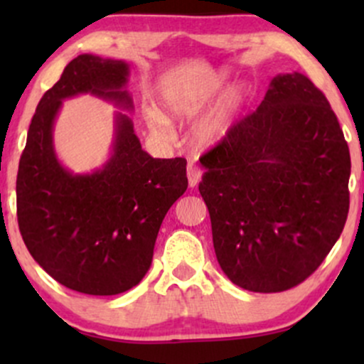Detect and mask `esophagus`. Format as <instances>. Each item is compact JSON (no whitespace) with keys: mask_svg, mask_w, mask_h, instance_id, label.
I'll use <instances>...</instances> for the list:
<instances>
[{"mask_svg":"<svg viewBox=\"0 0 364 364\" xmlns=\"http://www.w3.org/2000/svg\"><path fill=\"white\" fill-rule=\"evenodd\" d=\"M186 174H188V185H190V188H195L198 185L200 178H202V171L196 168L195 164H188Z\"/></svg>","mask_w":364,"mask_h":364,"instance_id":"34e87169","label":"esophagus"}]
</instances>
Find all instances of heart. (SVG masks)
Instances as JSON below:
<instances>
[{
  "mask_svg": "<svg viewBox=\"0 0 364 364\" xmlns=\"http://www.w3.org/2000/svg\"><path fill=\"white\" fill-rule=\"evenodd\" d=\"M229 80L228 70H214L202 75H188L178 78L162 92V111L171 119L190 121L196 118L214 99ZM245 102V89L231 85L224 90L220 99L207 112L191 132V141L196 149L207 150L220 144L231 132L235 119ZM149 124L154 132L168 133V124L159 112H150Z\"/></svg>",
  "mask_w": 364,
  "mask_h": 364,
  "instance_id": "obj_1",
  "label": "heart"
}]
</instances>
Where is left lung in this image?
I'll return each mask as SVG.
<instances>
[{
  "label": "left lung",
  "instance_id": "8db88e82",
  "mask_svg": "<svg viewBox=\"0 0 364 364\" xmlns=\"http://www.w3.org/2000/svg\"><path fill=\"white\" fill-rule=\"evenodd\" d=\"M217 262L246 291L281 292L318 269L349 212L350 157L325 95L279 73L257 111L202 157Z\"/></svg>",
  "mask_w": 364,
  "mask_h": 364
}]
</instances>
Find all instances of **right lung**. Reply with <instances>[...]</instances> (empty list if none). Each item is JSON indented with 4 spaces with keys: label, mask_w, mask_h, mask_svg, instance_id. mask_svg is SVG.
Instances as JSON below:
<instances>
[{
    "label": "right lung",
    "mask_w": 364,
    "mask_h": 364,
    "mask_svg": "<svg viewBox=\"0 0 364 364\" xmlns=\"http://www.w3.org/2000/svg\"><path fill=\"white\" fill-rule=\"evenodd\" d=\"M129 65L80 54L41 99L16 176V215L32 258L54 281L92 296L132 289L149 272L162 220L186 191V161L150 157L136 136ZM89 93L118 107L110 157L90 173L53 149L62 101Z\"/></svg>",
    "instance_id": "add662e5"
}]
</instances>
